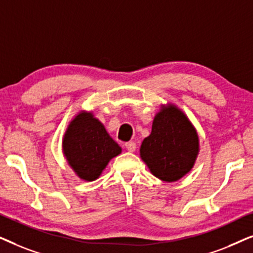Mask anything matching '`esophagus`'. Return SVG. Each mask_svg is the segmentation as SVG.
Here are the masks:
<instances>
[{
	"label": "esophagus",
	"instance_id": "34e87169",
	"mask_svg": "<svg viewBox=\"0 0 253 253\" xmlns=\"http://www.w3.org/2000/svg\"><path fill=\"white\" fill-rule=\"evenodd\" d=\"M124 146H126V148L129 152L136 151V143H134V141H129V143H126V145H124Z\"/></svg>",
	"mask_w": 253,
	"mask_h": 253
}]
</instances>
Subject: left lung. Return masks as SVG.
<instances>
[{"label":"left lung","mask_w":253,"mask_h":253,"mask_svg":"<svg viewBox=\"0 0 253 253\" xmlns=\"http://www.w3.org/2000/svg\"><path fill=\"white\" fill-rule=\"evenodd\" d=\"M198 153L199 137L188 116L172 103L162 105L140 146L150 171L164 182H176L193 168Z\"/></svg>","instance_id":"1"}]
</instances>
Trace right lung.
Masks as SVG:
<instances>
[{
  "label": "right lung",
  "mask_w": 253,
  "mask_h": 253,
  "mask_svg": "<svg viewBox=\"0 0 253 253\" xmlns=\"http://www.w3.org/2000/svg\"><path fill=\"white\" fill-rule=\"evenodd\" d=\"M62 150L68 165L81 179L95 181L113 158L122 152L92 112H79L65 130Z\"/></svg>",
  "instance_id": "add662e5"
}]
</instances>
